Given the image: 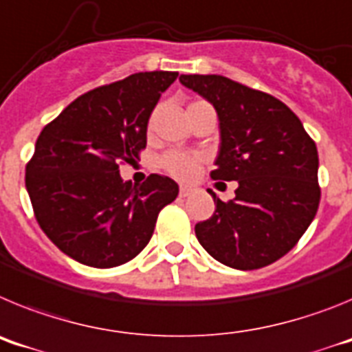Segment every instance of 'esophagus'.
Returning <instances> with one entry per match:
<instances>
[{
	"mask_svg": "<svg viewBox=\"0 0 352 352\" xmlns=\"http://www.w3.org/2000/svg\"><path fill=\"white\" fill-rule=\"evenodd\" d=\"M190 192L192 188H188V186H182V188H179V197H188Z\"/></svg>",
	"mask_w": 352,
	"mask_h": 352,
	"instance_id": "esophagus-1",
	"label": "esophagus"
}]
</instances>
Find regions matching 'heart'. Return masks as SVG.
<instances>
[{
  "label": "heart",
  "instance_id": "obj_1",
  "mask_svg": "<svg viewBox=\"0 0 352 352\" xmlns=\"http://www.w3.org/2000/svg\"><path fill=\"white\" fill-rule=\"evenodd\" d=\"M199 166H201V157L197 155L179 153V151H170L162 158V167L174 176V178L188 182L197 174Z\"/></svg>",
  "mask_w": 352,
  "mask_h": 352
}]
</instances>
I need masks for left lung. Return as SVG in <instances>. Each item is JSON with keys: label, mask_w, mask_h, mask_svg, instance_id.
Here are the masks:
<instances>
[{"label": "left lung", "mask_w": 352, "mask_h": 352, "mask_svg": "<svg viewBox=\"0 0 352 352\" xmlns=\"http://www.w3.org/2000/svg\"><path fill=\"white\" fill-rule=\"evenodd\" d=\"M179 82L217 111L220 148L211 178L238 182L214 213L195 223L199 243L234 270H257L285 256L319 208L316 142L275 96L222 76H182Z\"/></svg>", "instance_id": "obj_1"}]
</instances>
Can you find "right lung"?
I'll list each match as a JSON object with an SVG mask.
<instances>
[{"instance_id":"right-lung-1","label":"right lung","mask_w":352,"mask_h":352,"mask_svg":"<svg viewBox=\"0 0 352 352\" xmlns=\"http://www.w3.org/2000/svg\"><path fill=\"white\" fill-rule=\"evenodd\" d=\"M178 72H139L84 93L40 132L26 190L42 231L77 263L113 268L149 243L178 183L151 174L123 182L121 162L146 148L148 121Z\"/></svg>"}]
</instances>
